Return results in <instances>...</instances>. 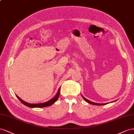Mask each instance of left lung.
I'll list each match as a JSON object with an SVG mask.
<instances>
[{
    "mask_svg": "<svg viewBox=\"0 0 134 134\" xmlns=\"http://www.w3.org/2000/svg\"><path fill=\"white\" fill-rule=\"evenodd\" d=\"M82 98L83 99L85 100V101H86L87 103H90V104H93V105H105V104H107V103H105V104H100V103H94V102H92L91 101H89V100H87V99H86L85 98H84L83 96H82Z\"/></svg>",
    "mask_w": 134,
    "mask_h": 134,
    "instance_id": "left-lung-1",
    "label": "left lung"
}]
</instances>
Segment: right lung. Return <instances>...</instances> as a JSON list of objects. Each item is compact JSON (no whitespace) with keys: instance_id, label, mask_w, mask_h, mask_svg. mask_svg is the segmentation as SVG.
Wrapping results in <instances>:
<instances>
[{"instance_id":"obj_1","label":"right lung","mask_w":134,"mask_h":134,"mask_svg":"<svg viewBox=\"0 0 134 134\" xmlns=\"http://www.w3.org/2000/svg\"><path fill=\"white\" fill-rule=\"evenodd\" d=\"M59 93H60V88L59 89L58 92H57V94L51 100L48 101L47 102L43 103H39V104H30V103H28L27 102H25V101L22 100L21 98H19L17 95H16V97L17 98L21 101V102L24 104L25 105H26L27 107H31V108H42V107H48L52 105L53 103H54L55 102L57 99L59 98Z\"/></svg>"}]
</instances>
